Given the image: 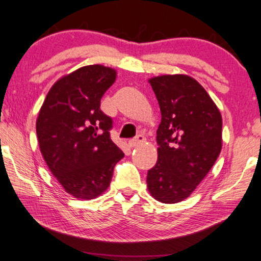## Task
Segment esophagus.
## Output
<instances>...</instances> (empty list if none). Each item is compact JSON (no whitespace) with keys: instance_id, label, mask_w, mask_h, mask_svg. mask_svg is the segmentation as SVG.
<instances>
[{"instance_id":"obj_1","label":"esophagus","mask_w":261,"mask_h":261,"mask_svg":"<svg viewBox=\"0 0 261 261\" xmlns=\"http://www.w3.org/2000/svg\"><path fill=\"white\" fill-rule=\"evenodd\" d=\"M144 142H145L144 136L138 135V136H136L135 138L130 139V141H129V146H130V148H136V146L143 144V143H144Z\"/></svg>"}]
</instances>
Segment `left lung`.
Here are the masks:
<instances>
[{
	"mask_svg": "<svg viewBox=\"0 0 261 261\" xmlns=\"http://www.w3.org/2000/svg\"><path fill=\"white\" fill-rule=\"evenodd\" d=\"M161 109L156 166L148 189L162 203L186 200L205 177L222 148V118L202 86L185 74L149 80Z\"/></svg>",
	"mask_w": 261,
	"mask_h": 261,
	"instance_id": "1",
	"label": "left lung"
}]
</instances>
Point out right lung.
Masks as SVG:
<instances>
[{
    "label": "right lung",
    "mask_w": 261,
    "mask_h": 261,
    "mask_svg": "<svg viewBox=\"0 0 261 261\" xmlns=\"http://www.w3.org/2000/svg\"><path fill=\"white\" fill-rule=\"evenodd\" d=\"M117 73L90 65L62 76L50 87L36 119L43 160L66 193L92 200L109 188L124 153L110 137L112 118L100 99Z\"/></svg>",
    "instance_id": "obj_1"
}]
</instances>
